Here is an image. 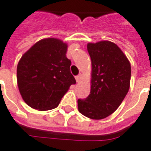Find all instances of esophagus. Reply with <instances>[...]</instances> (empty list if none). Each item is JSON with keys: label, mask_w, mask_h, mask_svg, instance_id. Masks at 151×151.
<instances>
[{"label": "esophagus", "mask_w": 151, "mask_h": 151, "mask_svg": "<svg viewBox=\"0 0 151 151\" xmlns=\"http://www.w3.org/2000/svg\"><path fill=\"white\" fill-rule=\"evenodd\" d=\"M82 79V74H79L78 76H76V80L77 83H79V82L81 81Z\"/></svg>", "instance_id": "obj_1"}]
</instances>
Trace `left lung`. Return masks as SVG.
Listing matches in <instances>:
<instances>
[{
  "label": "left lung",
  "mask_w": 151,
  "mask_h": 151,
  "mask_svg": "<svg viewBox=\"0 0 151 151\" xmlns=\"http://www.w3.org/2000/svg\"><path fill=\"white\" fill-rule=\"evenodd\" d=\"M91 58V89L86 99L78 100L79 111L91 119H105L114 113L129 90L131 65L113 42L89 43Z\"/></svg>",
  "instance_id": "1"
}]
</instances>
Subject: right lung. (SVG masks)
<instances>
[{
	"instance_id": "obj_1",
	"label": "right lung",
	"mask_w": 151,
	"mask_h": 151,
	"mask_svg": "<svg viewBox=\"0 0 151 151\" xmlns=\"http://www.w3.org/2000/svg\"><path fill=\"white\" fill-rule=\"evenodd\" d=\"M68 45L61 40L46 38L32 46L17 66V83L23 101L33 109L48 111L58 106L76 81L67 58Z\"/></svg>"
}]
</instances>
